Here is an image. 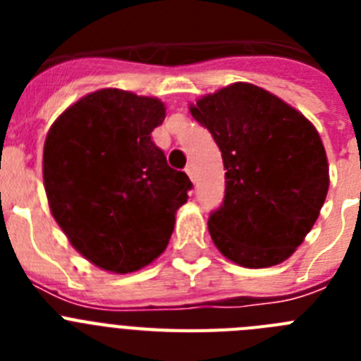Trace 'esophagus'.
<instances>
[{"mask_svg":"<svg viewBox=\"0 0 361 361\" xmlns=\"http://www.w3.org/2000/svg\"><path fill=\"white\" fill-rule=\"evenodd\" d=\"M186 173H188V177L191 178V180H195V168H193V164L186 166Z\"/></svg>","mask_w":361,"mask_h":361,"instance_id":"34e87169","label":"esophagus"}]
</instances>
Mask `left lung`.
I'll return each instance as SVG.
<instances>
[{"mask_svg":"<svg viewBox=\"0 0 361 361\" xmlns=\"http://www.w3.org/2000/svg\"><path fill=\"white\" fill-rule=\"evenodd\" d=\"M190 111L224 161V202L208 220L219 251L251 269L288 260L317 222L329 190L317 128L250 82L204 95Z\"/></svg>","mask_w":361,"mask_h":361,"instance_id":"1","label":"left lung"}]
</instances>
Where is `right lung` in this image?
Returning a JSON list of instances; mask_svg holds the SVG:
<instances>
[{
	"label": "right lung",
	"instance_id": "1",
	"mask_svg": "<svg viewBox=\"0 0 361 361\" xmlns=\"http://www.w3.org/2000/svg\"><path fill=\"white\" fill-rule=\"evenodd\" d=\"M166 117L155 97L103 88L66 108L49 130L43 180L70 244L92 264L132 273L170 242L191 180L152 141Z\"/></svg>",
	"mask_w": 361,
	"mask_h": 361
}]
</instances>
